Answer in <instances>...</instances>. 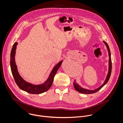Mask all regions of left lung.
Segmentation results:
<instances>
[{"instance_id": "8db88e82", "label": "left lung", "mask_w": 123, "mask_h": 123, "mask_svg": "<svg viewBox=\"0 0 123 123\" xmlns=\"http://www.w3.org/2000/svg\"><path fill=\"white\" fill-rule=\"evenodd\" d=\"M103 42L105 44V46L106 47V48L107 49L108 53V56H109L108 71V73L106 75L105 80L103 84L102 85H101L100 87H99L98 88H97L96 89H93V90H90V89H86V88L81 87L76 82V80H74V81L73 82V86L75 88V89L77 91H78L79 92H80V93H82V94H93L95 92H97L99 90H100L104 86H105L109 80V78H110V75H111V70H112V62H111V53H110V49H109V46H108L107 43L104 41H103Z\"/></svg>"}]
</instances>
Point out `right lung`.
<instances>
[{
	"label": "right lung",
	"instance_id": "add662e5",
	"mask_svg": "<svg viewBox=\"0 0 123 123\" xmlns=\"http://www.w3.org/2000/svg\"><path fill=\"white\" fill-rule=\"evenodd\" d=\"M18 42L14 43L10 53V67L13 76L18 87L21 90L33 94H40L47 91L51 87L53 81L54 77L57 71L61 67L63 62L61 61L56 64L51 70L47 79L43 83L39 84H34L25 81L20 75L18 71V67L15 61Z\"/></svg>",
	"mask_w": 123,
	"mask_h": 123
}]
</instances>
